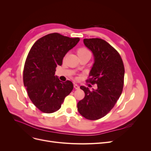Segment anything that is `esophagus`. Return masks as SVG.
Listing matches in <instances>:
<instances>
[{
    "mask_svg": "<svg viewBox=\"0 0 151 151\" xmlns=\"http://www.w3.org/2000/svg\"><path fill=\"white\" fill-rule=\"evenodd\" d=\"M74 88L76 89H79V86L77 85V84H74Z\"/></svg>",
    "mask_w": 151,
    "mask_h": 151,
    "instance_id": "1",
    "label": "esophagus"
}]
</instances>
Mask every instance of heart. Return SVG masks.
Segmentation results:
<instances>
[{"instance_id":"b5f03b06","label":"heart","mask_w":151,"mask_h":151,"mask_svg":"<svg viewBox=\"0 0 151 151\" xmlns=\"http://www.w3.org/2000/svg\"><path fill=\"white\" fill-rule=\"evenodd\" d=\"M77 53L78 55V56L79 58H81L83 57L86 56V55H91V52L86 47H80L77 50Z\"/></svg>"}]
</instances>
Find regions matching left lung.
<instances>
[{
  "label": "left lung",
  "instance_id": "left-lung-1",
  "mask_svg": "<svg viewBox=\"0 0 151 151\" xmlns=\"http://www.w3.org/2000/svg\"><path fill=\"white\" fill-rule=\"evenodd\" d=\"M86 47L92 51L94 63L86 81L97 84L90 91L81 86L85 96L77 103L81 115L90 120H98L111 111L122 94L125 68L121 56L106 41L100 38L84 39Z\"/></svg>",
  "mask_w": 151,
  "mask_h": 151
}]
</instances>
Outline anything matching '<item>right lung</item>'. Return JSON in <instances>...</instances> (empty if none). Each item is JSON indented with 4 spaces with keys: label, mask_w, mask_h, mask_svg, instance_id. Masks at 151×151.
<instances>
[{
    "label": "right lung",
    "mask_w": 151,
    "mask_h": 151,
    "mask_svg": "<svg viewBox=\"0 0 151 151\" xmlns=\"http://www.w3.org/2000/svg\"><path fill=\"white\" fill-rule=\"evenodd\" d=\"M79 40L50 33L38 40L30 49L24 63L23 83L31 101L41 111H57L72 91V82L60 81L55 72L57 65H62L65 54Z\"/></svg>",
    "instance_id": "right-lung-1"
}]
</instances>
